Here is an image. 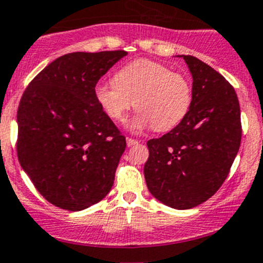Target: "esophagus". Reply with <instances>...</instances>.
<instances>
[{
  "instance_id": "esophagus-1",
  "label": "esophagus",
  "mask_w": 263,
  "mask_h": 263,
  "mask_svg": "<svg viewBox=\"0 0 263 263\" xmlns=\"http://www.w3.org/2000/svg\"><path fill=\"white\" fill-rule=\"evenodd\" d=\"M126 141H127V146H128V147L135 146V145L139 144V141H137V140H135V139H132V137H127Z\"/></svg>"
}]
</instances>
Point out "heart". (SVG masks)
Wrapping results in <instances>:
<instances>
[{
  "label": "heart",
  "instance_id": "1",
  "mask_svg": "<svg viewBox=\"0 0 263 263\" xmlns=\"http://www.w3.org/2000/svg\"><path fill=\"white\" fill-rule=\"evenodd\" d=\"M95 99L106 116L121 121L131 108L139 109L127 119L129 131L153 127L168 131L177 126L190 109L191 85L185 76L147 59H139L122 67L114 81L99 82Z\"/></svg>",
  "mask_w": 263,
  "mask_h": 263
}]
</instances>
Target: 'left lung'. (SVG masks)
<instances>
[{
  "instance_id": "1",
  "label": "left lung",
  "mask_w": 263,
  "mask_h": 263,
  "mask_svg": "<svg viewBox=\"0 0 263 263\" xmlns=\"http://www.w3.org/2000/svg\"><path fill=\"white\" fill-rule=\"evenodd\" d=\"M178 58L193 77V100L172 131L147 141L144 176L155 199L190 210L210 199L228 177L240 146V106L220 73L195 56Z\"/></svg>"
}]
</instances>
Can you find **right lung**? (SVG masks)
<instances>
[{
  "label": "right lung",
  "mask_w": 263,
  "mask_h": 263,
  "mask_svg": "<svg viewBox=\"0 0 263 263\" xmlns=\"http://www.w3.org/2000/svg\"><path fill=\"white\" fill-rule=\"evenodd\" d=\"M126 51L72 52L48 64L17 109V158L41 195L67 211L104 199L126 139L95 99V86Z\"/></svg>",
  "instance_id": "right-lung-1"
}]
</instances>
